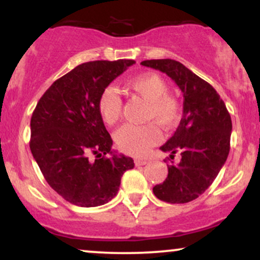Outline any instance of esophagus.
<instances>
[{
  "instance_id": "obj_1",
  "label": "esophagus",
  "mask_w": 260,
  "mask_h": 260,
  "mask_svg": "<svg viewBox=\"0 0 260 260\" xmlns=\"http://www.w3.org/2000/svg\"><path fill=\"white\" fill-rule=\"evenodd\" d=\"M148 161L145 159H139V157H137V159H134V164H136V166H143L145 165Z\"/></svg>"
}]
</instances>
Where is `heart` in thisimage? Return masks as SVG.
<instances>
[{
  "label": "heart",
  "mask_w": 260,
  "mask_h": 260,
  "mask_svg": "<svg viewBox=\"0 0 260 260\" xmlns=\"http://www.w3.org/2000/svg\"><path fill=\"white\" fill-rule=\"evenodd\" d=\"M127 88L148 101L147 120H154L164 128H172L181 118V110L177 100L168 95V85L160 76L154 73L142 74L127 83ZM98 110L109 126L120 120L122 100L113 88L104 89L98 100ZM116 144L123 153L142 156L153 145L160 142L161 132L154 122L143 126L126 124L115 134Z\"/></svg>",
  "instance_id": "obj_1"
}]
</instances>
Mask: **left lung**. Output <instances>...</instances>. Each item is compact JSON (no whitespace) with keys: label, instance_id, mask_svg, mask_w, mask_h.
<instances>
[{"label":"left lung","instance_id":"left-lung-1","mask_svg":"<svg viewBox=\"0 0 260 260\" xmlns=\"http://www.w3.org/2000/svg\"><path fill=\"white\" fill-rule=\"evenodd\" d=\"M168 74L183 94L180 124L160 149L170 151L178 164L168 166L169 174L153 192L160 201L181 204L194 201L213 183L230 151L232 122L225 103L215 89L175 59H147L142 63Z\"/></svg>","mask_w":260,"mask_h":260}]
</instances>
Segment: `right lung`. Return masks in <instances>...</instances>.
<instances>
[{
	"instance_id": "add662e5",
	"label": "right lung",
	"mask_w": 260,
	"mask_h": 260,
	"mask_svg": "<svg viewBox=\"0 0 260 260\" xmlns=\"http://www.w3.org/2000/svg\"><path fill=\"white\" fill-rule=\"evenodd\" d=\"M133 63L118 59L77 66L52 83L32 112V156L50 187L74 205L106 204L117 194L124 171L134 168L132 157L111 150V136L98 110L104 89Z\"/></svg>"
}]
</instances>
